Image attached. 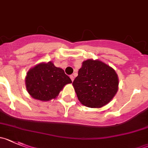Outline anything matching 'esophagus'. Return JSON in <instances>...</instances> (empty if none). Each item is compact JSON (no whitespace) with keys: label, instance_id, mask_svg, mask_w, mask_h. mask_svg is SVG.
Masks as SVG:
<instances>
[{"label":"esophagus","instance_id":"obj_1","mask_svg":"<svg viewBox=\"0 0 148 148\" xmlns=\"http://www.w3.org/2000/svg\"><path fill=\"white\" fill-rule=\"evenodd\" d=\"M70 78H71V81H74V76H73V75H71V76H70Z\"/></svg>","mask_w":148,"mask_h":148}]
</instances>
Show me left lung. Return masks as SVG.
<instances>
[{"label": "left lung", "instance_id": "1", "mask_svg": "<svg viewBox=\"0 0 148 148\" xmlns=\"http://www.w3.org/2000/svg\"><path fill=\"white\" fill-rule=\"evenodd\" d=\"M77 97L88 107H102L112 100L118 90V77L110 66L99 60L82 63L72 83Z\"/></svg>", "mask_w": 148, "mask_h": 148}]
</instances>
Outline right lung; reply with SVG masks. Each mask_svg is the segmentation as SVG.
I'll use <instances>...</instances> for the list:
<instances>
[{
	"label": "right lung",
	"instance_id": "obj_1",
	"mask_svg": "<svg viewBox=\"0 0 148 148\" xmlns=\"http://www.w3.org/2000/svg\"><path fill=\"white\" fill-rule=\"evenodd\" d=\"M71 80L62 69L52 62L41 63L28 71L26 77V89L33 98L41 101L54 99L64 85Z\"/></svg>",
	"mask_w": 148,
	"mask_h": 148
}]
</instances>
